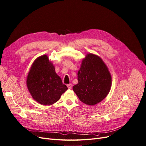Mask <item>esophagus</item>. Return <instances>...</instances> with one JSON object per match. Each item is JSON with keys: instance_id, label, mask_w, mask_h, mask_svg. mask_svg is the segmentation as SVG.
Listing matches in <instances>:
<instances>
[{"instance_id": "esophagus-1", "label": "esophagus", "mask_w": 146, "mask_h": 146, "mask_svg": "<svg viewBox=\"0 0 146 146\" xmlns=\"http://www.w3.org/2000/svg\"><path fill=\"white\" fill-rule=\"evenodd\" d=\"M67 87H68V88L69 89H71V88H72V84H69L67 85Z\"/></svg>"}]
</instances>
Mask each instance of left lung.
I'll return each instance as SVG.
<instances>
[{
    "instance_id": "left-lung-1",
    "label": "left lung",
    "mask_w": 146,
    "mask_h": 146,
    "mask_svg": "<svg viewBox=\"0 0 146 146\" xmlns=\"http://www.w3.org/2000/svg\"><path fill=\"white\" fill-rule=\"evenodd\" d=\"M111 84L110 74L102 59L88 54L78 72V84L72 88L82 102L94 105L106 98Z\"/></svg>"
}]
</instances>
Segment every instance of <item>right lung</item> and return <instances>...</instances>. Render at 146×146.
Here are the masks:
<instances>
[{
    "label": "right lung",
    "mask_w": 146,
    "mask_h": 146,
    "mask_svg": "<svg viewBox=\"0 0 146 146\" xmlns=\"http://www.w3.org/2000/svg\"><path fill=\"white\" fill-rule=\"evenodd\" d=\"M27 85L33 99L43 105H51L58 101L68 89L46 55L34 61L28 75Z\"/></svg>",
    "instance_id": "right-lung-1"
}]
</instances>
